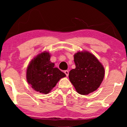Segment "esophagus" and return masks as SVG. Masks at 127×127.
Wrapping results in <instances>:
<instances>
[{
	"instance_id": "1",
	"label": "esophagus",
	"mask_w": 127,
	"mask_h": 127,
	"mask_svg": "<svg viewBox=\"0 0 127 127\" xmlns=\"http://www.w3.org/2000/svg\"><path fill=\"white\" fill-rule=\"evenodd\" d=\"M65 74L66 75V76H68V75H69V71L68 70H65Z\"/></svg>"
}]
</instances>
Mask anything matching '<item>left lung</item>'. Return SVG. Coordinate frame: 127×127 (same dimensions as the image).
<instances>
[{
  "label": "left lung",
  "mask_w": 127,
  "mask_h": 127,
  "mask_svg": "<svg viewBox=\"0 0 127 127\" xmlns=\"http://www.w3.org/2000/svg\"><path fill=\"white\" fill-rule=\"evenodd\" d=\"M76 68L69 72V78L76 91L87 95L98 89L105 76V69L93 54L78 52L74 55Z\"/></svg>",
  "instance_id": "1"
}]
</instances>
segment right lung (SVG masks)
I'll list each match as a JSON object with an SVG mask.
<instances>
[{
	"label": "right lung",
	"mask_w": 127,
	"mask_h": 127,
	"mask_svg": "<svg viewBox=\"0 0 127 127\" xmlns=\"http://www.w3.org/2000/svg\"><path fill=\"white\" fill-rule=\"evenodd\" d=\"M50 60V53L43 52L31 61L27 70L28 83L36 91L44 94L49 93L58 81L66 76Z\"/></svg>",
	"instance_id": "obj_1"
}]
</instances>
